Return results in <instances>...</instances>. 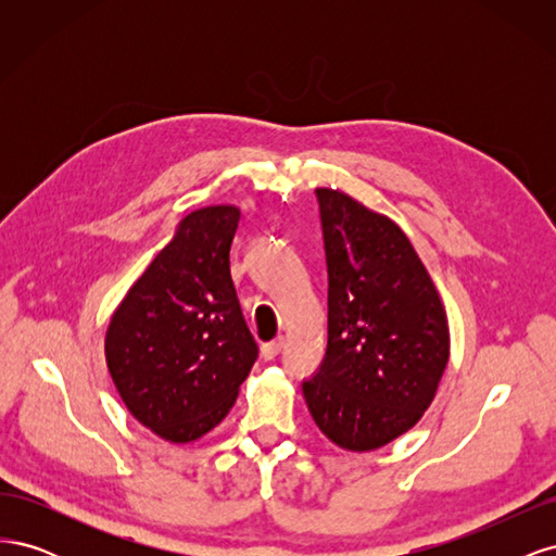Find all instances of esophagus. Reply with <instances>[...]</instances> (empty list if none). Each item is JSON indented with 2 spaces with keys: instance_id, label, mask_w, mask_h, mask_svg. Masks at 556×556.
Wrapping results in <instances>:
<instances>
[{
  "instance_id": "1",
  "label": "esophagus",
  "mask_w": 556,
  "mask_h": 556,
  "mask_svg": "<svg viewBox=\"0 0 556 556\" xmlns=\"http://www.w3.org/2000/svg\"><path fill=\"white\" fill-rule=\"evenodd\" d=\"M282 345H285V341H282V339H276V341H268V343H264V345H262V357H264V359H274V357H278V355H280V350H282Z\"/></svg>"
}]
</instances>
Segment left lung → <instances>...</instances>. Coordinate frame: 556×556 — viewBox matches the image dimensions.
I'll return each mask as SVG.
<instances>
[{"mask_svg":"<svg viewBox=\"0 0 556 556\" xmlns=\"http://www.w3.org/2000/svg\"><path fill=\"white\" fill-rule=\"evenodd\" d=\"M329 276V339L301 382L336 445L382 447L433 401L450 357L447 317L406 233L343 192L315 190Z\"/></svg>","mask_w":556,"mask_h":556,"instance_id":"8db88e82","label":"left lung"}]
</instances>
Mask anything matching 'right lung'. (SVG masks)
<instances>
[{
  "mask_svg": "<svg viewBox=\"0 0 556 556\" xmlns=\"http://www.w3.org/2000/svg\"><path fill=\"white\" fill-rule=\"evenodd\" d=\"M239 208L185 215L106 331V364L129 413L172 443L223 422L260 348L229 271Z\"/></svg>",
  "mask_w": 556,
  "mask_h": 556,
  "instance_id": "1",
  "label": "right lung"
}]
</instances>
